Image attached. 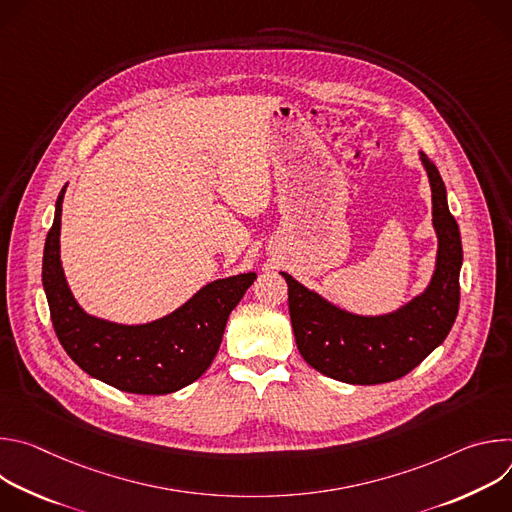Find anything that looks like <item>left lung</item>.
Instances as JSON below:
<instances>
[{
  "mask_svg": "<svg viewBox=\"0 0 512 512\" xmlns=\"http://www.w3.org/2000/svg\"><path fill=\"white\" fill-rule=\"evenodd\" d=\"M431 186L437 257L423 294L383 316L346 312L289 273V318L304 360L322 375L350 385H379L405 377L450 334L460 308L462 239L448 208L444 180L419 152Z\"/></svg>",
  "mask_w": 512,
  "mask_h": 512,
  "instance_id": "8db88e82",
  "label": "left lung"
}]
</instances>
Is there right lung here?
<instances>
[{
  "mask_svg": "<svg viewBox=\"0 0 512 512\" xmlns=\"http://www.w3.org/2000/svg\"><path fill=\"white\" fill-rule=\"evenodd\" d=\"M60 190L42 259V285L54 332L79 367L125 393L166 395L194 383L221 346L229 314L257 279L241 273L206 283L172 314L148 324H115L87 314L72 296L60 263Z\"/></svg>",
  "mask_w": 512,
  "mask_h": 512,
  "instance_id": "1",
  "label": "right lung"
}]
</instances>
